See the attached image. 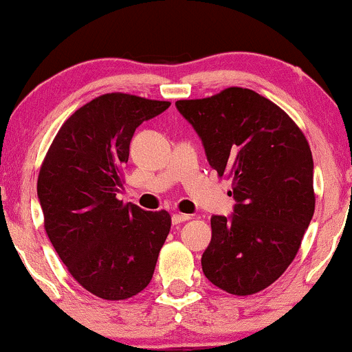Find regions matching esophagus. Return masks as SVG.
I'll use <instances>...</instances> for the list:
<instances>
[{
    "instance_id": "34e87169",
    "label": "esophagus",
    "mask_w": 352,
    "mask_h": 352,
    "mask_svg": "<svg viewBox=\"0 0 352 352\" xmlns=\"http://www.w3.org/2000/svg\"><path fill=\"white\" fill-rule=\"evenodd\" d=\"M190 220V215H187V213H173L172 215V223L173 225H180L184 223V221Z\"/></svg>"
}]
</instances>
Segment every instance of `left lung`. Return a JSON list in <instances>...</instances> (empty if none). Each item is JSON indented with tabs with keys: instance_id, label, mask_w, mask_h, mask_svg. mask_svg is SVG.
Wrapping results in <instances>:
<instances>
[{
	"instance_id": "8db88e82",
	"label": "left lung",
	"mask_w": 352,
	"mask_h": 352,
	"mask_svg": "<svg viewBox=\"0 0 352 352\" xmlns=\"http://www.w3.org/2000/svg\"><path fill=\"white\" fill-rule=\"evenodd\" d=\"M175 107L199 134L210 167L233 180V213L210 220L201 270L227 293L261 292L292 265L313 218L308 140L285 111L250 89L228 87Z\"/></svg>"
}]
</instances>
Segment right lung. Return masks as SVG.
Instances as JSON below:
<instances>
[{"instance_id":"add662e5","label":"right lung","mask_w":352,"mask_h":352,"mask_svg":"<svg viewBox=\"0 0 352 352\" xmlns=\"http://www.w3.org/2000/svg\"><path fill=\"white\" fill-rule=\"evenodd\" d=\"M168 106L120 92L99 96L63 124L39 170L47 236L74 280L102 300L142 292L170 232L165 210L117 200L135 129Z\"/></svg>"}]
</instances>
